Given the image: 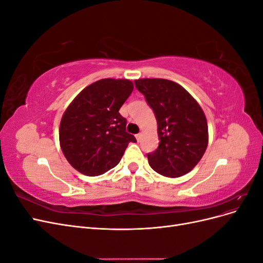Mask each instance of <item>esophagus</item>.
I'll list each match as a JSON object with an SVG mask.
<instances>
[{
	"label": "esophagus",
	"instance_id": "obj_1",
	"mask_svg": "<svg viewBox=\"0 0 263 263\" xmlns=\"http://www.w3.org/2000/svg\"><path fill=\"white\" fill-rule=\"evenodd\" d=\"M135 137H136L137 141H140V139H141V134H140V133H139V134H137L136 136H135Z\"/></svg>",
	"mask_w": 263,
	"mask_h": 263
}]
</instances>
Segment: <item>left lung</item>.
<instances>
[{
    "label": "left lung",
    "mask_w": 263,
    "mask_h": 263,
    "mask_svg": "<svg viewBox=\"0 0 263 263\" xmlns=\"http://www.w3.org/2000/svg\"><path fill=\"white\" fill-rule=\"evenodd\" d=\"M137 90L154 109L160 139L148 154L149 165L168 178L192 170L209 145V127L200 104L184 87L165 79H138Z\"/></svg>",
    "instance_id": "obj_1"
}]
</instances>
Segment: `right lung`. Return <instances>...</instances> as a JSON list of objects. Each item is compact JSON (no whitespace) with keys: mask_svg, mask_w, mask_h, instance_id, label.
<instances>
[{"mask_svg":"<svg viewBox=\"0 0 263 263\" xmlns=\"http://www.w3.org/2000/svg\"><path fill=\"white\" fill-rule=\"evenodd\" d=\"M133 90L127 79H102L70 103L60 122L59 141L77 171L89 177L105 173L121 161L129 142H136L119 114Z\"/></svg>","mask_w":263,"mask_h":263,"instance_id":"1","label":"right lung"}]
</instances>
